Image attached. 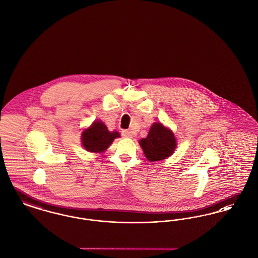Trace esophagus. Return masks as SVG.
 Instances as JSON below:
<instances>
[{
	"instance_id": "esophagus-1",
	"label": "esophagus",
	"mask_w": 258,
	"mask_h": 258,
	"mask_svg": "<svg viewBox=\"0 0 258 258\" xmlns=\"http://www.w3.org/2000/svg\"><path fill=\"white\" fill-rule=\"evenodd\" d=\"M122 136L124 138H128V139H130V138H132V137H133V134H132V132H131V131L124 130V131H122Z\"/></svg>"
}]
</instances>
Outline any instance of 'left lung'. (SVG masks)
I'll list each match as a JSON object with an SVG mask.
<instances>
[{"label":"left lung","mask_w":258,"mask_h":258,"mask_svg":"<svg viewBox=\"0 0 258 258\" xmlns=\"http://www.w3.org/2000/svg\"><path fill=\"white\" fill-rule=\"evenodd\" d=\"M140 145L149 161H159L175 151L176 141L170 129L157 122L151 126L149 135L140 141Z\"/></svg>","instance_id":"8db88e82"}]
</instances>
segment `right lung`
<instances>
[{"instance_id": "obj_1", "label": "right lung", "mask_w": 258, "mask_h": 258, "mask_svg": "<svg viewBox=\"0 0 258 258\" xmlns=\"http://www.w3.org/2000/svg\"><path fill=\"white\" fill-rule=\"evenodd\" d=\"M119 137L116 131L109 132L107 126L102 121H96L82 136V146L91 152H102L108 149L112 141Z\"/></svg>"}]
</instances>
